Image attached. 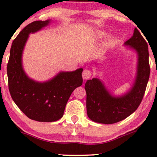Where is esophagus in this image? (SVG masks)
<instances>
[{
  "instance_id": "34e87169",
  "label": "esophagus",
  "mask_w": 157,
  "mask_h": 157,
  "mask_svg": "<svg viewBox=\"0 0 157 157\" xmlns=\"http://www.w3.org/2000/svg\"><path fill=\"white\" fill-rule=\"evenodd\" d=\"M91 75H92V72L89 69H85L83 71H82V78L84 80H88L90 77H91Z\"/></svg>"
}]
</instances>
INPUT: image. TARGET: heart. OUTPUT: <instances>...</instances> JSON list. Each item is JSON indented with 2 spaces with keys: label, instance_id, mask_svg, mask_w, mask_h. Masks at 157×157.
I'll return each instance as SVG.
<instances>
[{
  "label": "heart",
  "instance_id": "obj_1",
  "mask_svg": "<svg viewBox=\"0 0 157 157\" xmlns=\"http://www.w3.org/2000/svg\"><path fill=\"white\" fill-rule=\"evenodd\" d=\"M104 35V32H100V33H99V36H100V37H102V36Z\"/></svg>",
  "mask_w": 157,
  "mask_h": 157
}]
</instances>
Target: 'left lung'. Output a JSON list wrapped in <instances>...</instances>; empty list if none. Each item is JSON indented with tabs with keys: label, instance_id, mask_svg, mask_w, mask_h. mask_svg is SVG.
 <instances>
[{
	"label": "left lung",
	"instance_id": "left-lung-1",
	"mask_svg": "<svg viewBox=\"0 0 157 157\" xmlns=\"http://www.w3.org/2000/svg\"><path fill=\"white\" fill-rule=\"evenodd\" d=\"M125 45L134 49L138 55L136 80L127 93L113 96L98 78L87 80L85 85L87 114L95 122L113 124L123 120L137 109L145 94L150 76L148 46L136 28Z\"/></svg>",
	"mask_w": 157,
	"mask_h": 157
}]
</instances>
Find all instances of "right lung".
Listing matches in <instances>:
<instances>
[{
	"mask_svg": "<svg viewBox=\"0 0 157 157\" xmlns=\"http://www.w3.org/2000/svg\"><path fill=\"white\" fill-rule=\"evenodd\" d=\"M50 21H37L27 25L12 42L7 64L9 90L12 100L29 118L38 122L60 120L71 93L82 84V68L74 71H61L44 82L32 80L23 71L22 54L29 35L40 30Z\"/></svg>",
	"mask_w": 157,
	"mask_h": 157,
	"instance_id": "right-lung-1",
	"label": "right lung"
}]
</instances>
